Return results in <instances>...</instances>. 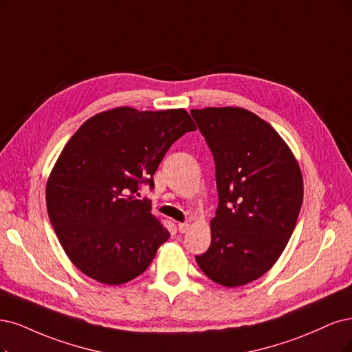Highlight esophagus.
Instances as JSON below:
<instances>
[{
  "label": "esophagus",
  "mask_w": 352,
  "mask_h": 352,
  "mask_svg": "<svg viewBox=\"0 0 352 352\" xmlns=\"http://www.w3.org/2000/svg\"><path fill=\"white\" fill-rule=\"evenodd\" d=\"M190 223H187V222H179L178 223V231L181 232V234H186V232H188L190 231Z\"/></svg>",
  "instance_id": "1"
}]
</instances>
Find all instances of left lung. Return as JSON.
Segmentation results:
<instances>
[{
  "mask_svg": "<svg viewBox=\"0 0 352 352\" xmlns=\"http://www.w3.org/2000/svg\"><path fill=\"white\" fill-rule=\"evenodd\" d=\"M217 166L219 206L212 241L197 265L226 288L258 279L276 263L296 228L302 175L269 122L240 107L191 109Z\"/></svg>",
  "mask_w": 352,
  "mask_h": 352,
  "instance_id": "obj_1",
  "label": "left lung"
}]
</instances>
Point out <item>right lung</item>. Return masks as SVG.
Listing matches in <instances>:
<instances>
[{
	"instance_id": "add662e5",
	"label": "right lung",
	"mask_w": 352,
	"mask_h": 352,
	"mask_svg": "<svg viewBox=\"0 0 352 352\" xmlns=\"http://www.w3.org/2000/svg\"><path fill=\"white\" fill-rule=\"evenodd\" d=\"M196 126L183 108L117 107L85 121L47 181V209L72 263L105 285L142 275L169 232L140 200L171 144Z\"/></svg>"
}]
</instances>
